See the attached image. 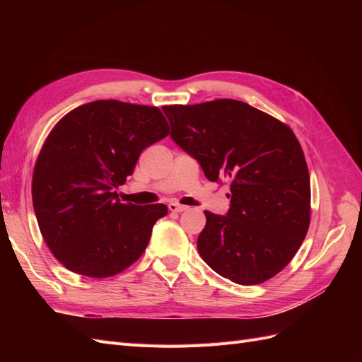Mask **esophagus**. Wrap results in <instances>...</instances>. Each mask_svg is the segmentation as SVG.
Returning <instances> with one entry per match:
<instances>
[{
	"mask_svg": "<svg viewBox=\"0 0 362 362\" xmlns=\"http://www.w3.org/2000/svg\"><path fill=\"white\" fill-rule=\"evenodd\" d=\"M168 208H169L170 211H173V213H182V211L187 210V206H185V205H180V204H177V202H170V204L168 205Z\"/></svg>",
	"mask_w": 362,
	"mask_h": 362,
	"instance_id": "34e87169",
	"label": "esophagus"
}]
</instances>
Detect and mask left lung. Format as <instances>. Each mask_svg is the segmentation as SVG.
Returning a JSON list of instances; mask_svg holds the SVG:
<instances>
[{"instance_id":"obj_1","label":"left lung","mask_w":362,"mask_h":362,"mask_svg":"<svg viewBox=\"0 0 362 362\" xmlns=\"http://www.w3.org/2000/svg\"><path fill=\"white\" fill-rule=\"evenodd\" d=\"M163 112L170 139L201 164L206 180L231 181L228 213L204 211L202 259L240 286L275 276L310 226V173L293 131L235 100L166 105Z\"/></svg>"}]
</instances>
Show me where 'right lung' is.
<instances>
[{
  "label": "right lung",
  "mask_w": 362,
  "mask_h": 362,
  "mask_svg": "<svg viewBox=\"0 0 362 362\" xmlns=\"http://www.w3.org/2000/svg\"><path fill=\"white\" fill-rule=\"evenodd\" d=\"M169 134L157 107L95 101L52 128L33 173L31 194L43 240L78 275L108 278L146 249L164 204L117 199L139 156Z\"/></svg>",
  "instance_id": "add662e5"
}]
</instances>
